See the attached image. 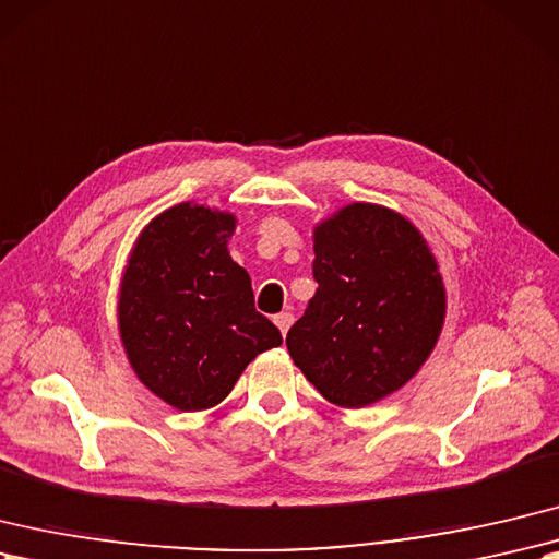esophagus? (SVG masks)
Masks as SVG:
<instances>
[{"mask_svg": "<svg viewBox=\"0 0 559 559\" xmlns=\"http://www.w3.org/2000/svg\"><path fill=\"white\" fill-rule=\"evenodd\" d=\"M274 323L278 326V331L285 335V333H288V329L293 326V314H290V311H281V314L274 317Z\"/></svg>", "mask_w": 559, "mask_h": 559, "instance_id": "esophagus-1", "label": "esophagus"}]
</instances>
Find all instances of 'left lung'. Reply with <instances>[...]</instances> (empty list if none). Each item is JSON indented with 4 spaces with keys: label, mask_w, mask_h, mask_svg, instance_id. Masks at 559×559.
<instances>
[{
    "label": "left lung",
    "mask_w": 559,
    "mask_h": 559,
    "mask_svg": "<svg viewBox=\"0 0 559 559\" xmlns=\"http://www.w3.org/2000/svg\"><path fill=\"white\" fill-rule=\"evenodd\" d=\"M314 254L319 288L285 345L333 405H373L433 353L445 321L438 262L412 221L369 202L321 221Z\"/></svg>",
    "instance_id": "1"
}]
</instances>
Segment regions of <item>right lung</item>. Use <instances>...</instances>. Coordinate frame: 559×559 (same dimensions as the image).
Returning a JSON list of instances; mask_svg holds the SVG:
<instances>
[{"label": "right lung", "instance_id": "obj_1", "mask_svg": "<svg viewBox=\"0 0 559 559\" xmlns=\"http://www.w3.org/2000/svg\"><path fill=\"white\" fill-rule=\"evenodd\" d=\"M236 216L183 202L142 228L119 288V333L138 379L166 405H218L281 331L230 259Z\"/></svg>", "mask_w": 559, "mask_h": 559}]
</instances>
